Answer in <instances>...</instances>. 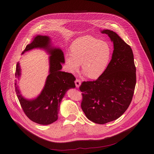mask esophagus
I'll return each instance as SVG.
<instances>
[{"instance_id":"obj_1","label":"esophagus","mask_w":154,"mask_h":154,"mask_svg":"<svg viewBox=\"0 0 154 154\" xmlns=\"http://www.w3.org/2000/svg\"><path fill=\"white\" fill-rule=\"evenodd\" d=\"M75 84L76 87H77V88H79V87L80 86V84H81V82H80V80H79V79H75Z\"/></svg>"}]
</instances>
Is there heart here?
<instances>
[{"label":"heart","mask_w":154,"mask_h":154,"mask_svg":"<svg viewBox=\"0 0 154 154\" xmlns=\"http://www.w3.org/2000/svg\"><path fill=\"white\" fill-rule=\"evenodd\" d=\"M70 51L64 55L68 71L75 72L81 64L84 74L91 79L99 78L106 71L113 54L112 48L108 42L90 35L76 38Z\"/></svg>","instance_id":"obj_1"}]
</instances>
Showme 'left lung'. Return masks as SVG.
I'll return each mask as SVG.
<instances>
[{
    "instance_id": "left-lung-1",
    "label": "left lung",
    "mask_w": 154,
    "mask_h": 154,
    "mask_svg": "<svg viewBox=\"0 0 154 154\" xmlns=\"http://www.w3.org/2000/svg\"><path fill=\"white\" fill-rule=\"evenodd\" d=\"M113 42L112 58L96 80L83 82L81 107L87 118L103 124L119 118L129 106L136 85V67L130 46L115 32L102 31Z\"/></svg>"
}]
</instances>
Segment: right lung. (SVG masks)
Listing matches in <instances>:
<instances>
[{
	"mask_svg": "<svg viewBox=\"0 0 154 154\" xmlns=\"http://www.w3.org/2000/svg\"><path fill=\"white\" fill-rule=\"evenodd\" d=\"M50 38L47 36H36L33 41L27 45L24 52L34 48L45 49L50 54L49 75L48 76L45 88L39 96L33 100H27L20 94L15 83L17 97L26 115L33 122L48 125L58 119L60 102L66 91L75 88V77L71 73L60 71L61 63H64V54L60 49L52 48ZM20 69L17 63L15 75L19 77Z\"/></svg>",
	"mask_w": 154,
	"mask_h": 154,
	"instance_id": "obj_1",
	"label": "right lung"
}]
</instances>
